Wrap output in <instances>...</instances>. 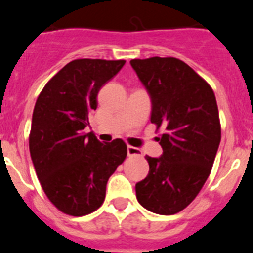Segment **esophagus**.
Returning <instances> with one entry per match:
<instances>
[{
	"mask_svg": "<svg viewBox=\"0 0 253 253\" xmlns=\"http://www.w3.org/2000/svg\"><path fill=\"white\" fill-rule=\"evenodd\" d=\"M127 154H128V157H140L141 155V150L135 146H127Z\"/></svg>",
	"mask_w": 253,
	"mask_h": 253,
	"instance_id": "34e87169",
	"label": "esophagus"
}]
</instances>
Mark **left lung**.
Here are the masks:
<instances>
[{"label": "left lung", "instance_id": "left-lung-1", "mask_svg": "<svg viewBox=\"0 0 253 253\" xmlns=\"http://www.w3.org/2000/svg\"><path fill=\"white\" fill-rule=\"evenodd\" d=\"M151 99V124L163 154L145 157L146 178L136 183L137 201L149 211L173 215L187 208L208 179L220 144L215 94L187 63L174 57L131 60Z\"/></svg>", "mask_w": 253, "mask_h": 253}]
</instances>
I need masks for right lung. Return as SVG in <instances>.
Here are the masks:
<instances>
[{"label": "right lung", "mask_w": 253, "mask_h": 253, "mask_svg": "<svg viewBox=\"0 0 253 253\" xmlns=\"http://www.w3.org/2000/svg\"><path fill=\"white\" fill-rule=\"evenodd\" d=\"M125 60L71 61L48 81L35 103L30 157L42 188L60 211L83 216L99 209L109 177L127 155L124 140L100 142L85 133L100 87Z\"/></svg>", "instance_id": "1"}]
</instances>
